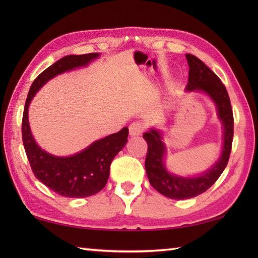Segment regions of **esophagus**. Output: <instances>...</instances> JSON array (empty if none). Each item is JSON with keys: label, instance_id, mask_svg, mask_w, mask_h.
Wrapping results in <instances>:
<instances>
[{"label": "esophagus", "instance_id": "obj_1", "mask_svg": "<svg viewBox=\"0 0 258 258\" xmlns=\"http://www.w3.org/2000/svg\"><path fill=\"white\" fill-rule=\"evenodd\" d=\"M144 131V126L140 122H134L130 125V135L131 136H139Z\"/></svg>", "mask_w": 258, "mask_h": 258}]
</instances>
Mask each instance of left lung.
I'll return each instance as SVG.
<instances>
[{"instance_id":"8db88e82","label":"left lung","mask_w":258,"mask_h":258,"mask_svg":"<svg viewBox=\"0 0 258 258\" xmlns=\"http://www.w3.org/2000/svg\"><path fill=\"white\" fill-rule=\"evenodd\" d=\"M186 59L189 68L186 91L205 93L215 104L218 118L223 124V147L221 156L211 168L196 176L183 177L169 173L166 169L164 163L166 146L163 142L161 131L151 128L143 134L149 147L145 160L147 177L158 193L172 200L191 199L204 193L216 182L228 163L234 134L233 111L225 85L200 58L186 54Z\"/></svg>"}]
</instances>
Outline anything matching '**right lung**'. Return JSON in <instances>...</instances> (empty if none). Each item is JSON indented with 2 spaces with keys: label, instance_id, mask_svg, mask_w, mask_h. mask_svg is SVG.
<instances>
[{
  "label": "right lung",
  "instance_id": "1",
  "mask_svg": "<svg viewBox=\"0 0 258 258\" xmlns=\"http://www.w3.org/2000/svg\"><path fill=\"white\" fill-rule=\"evenodd\" d=\"M100 56L98 53L68 55L58 59L37 76L26 97L22 140L35 177L55 193L65 197H87L98 193L106 185L113 158L127 143L128 128L95 141L72 156H54L42 150L33 138L29 124V106L36 92L56 75L86 67Z\"/></svg>",
  "mask_w": 258,
  "mask_h": 258
}]
</instances>
